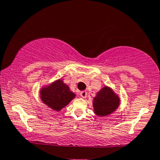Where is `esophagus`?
<instances>
[{"instance_id": "34e87169", "label": "esophagus", "mask_w": 160, "mask_h": 160, "mask_svg": "<svg viewBox=\"0 0 160 160\" xmlns=\"http://www.w3.org/2000/svg\"><path fill=\"white\" fill-rule=\"evenodd\" d=\"M80 97H83V98H86V97H87V92L86 91H81L80 92Z\"/></svg>"}]
</instances>
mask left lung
Here are the masks:
<instances>
[{"instance_id": "left-lung-1", "label": "left lung", "mask_w": 160, "mask_h": 160, "mask_svg": "<svg viewBox=\"0 0 160 160\" xmlns=\"http://www.w3.org/2000/svg\"><path fill=\"white\" fill-rule=\"evenodd\" d=\"M120 98L108 86L103 87L96 94L93 100L94 113L98 117H107L118 109Z\"/></svg>"}]
</instances>
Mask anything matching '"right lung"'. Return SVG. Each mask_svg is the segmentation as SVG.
Returning a JSON list of instances; mask_svg holds the SVG:
<instances>
[{"instance_id":"add662e5","label":"right lung","mask_w":160,"mask_h":160,"mask_svg":"<svg viewBox=\"0 0 160 160\" xmlns=\"http://www.w3.org/2000/svg\"><path fill=\"white\" fill-rule=\"evenodd\" d=\"M41 101L55 111L61 110L76 97L69 86L61 79L42 86L40 90Z\"/></svg>"}]
</instances>
